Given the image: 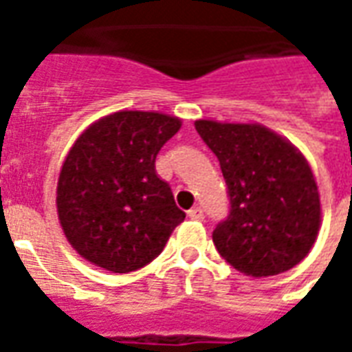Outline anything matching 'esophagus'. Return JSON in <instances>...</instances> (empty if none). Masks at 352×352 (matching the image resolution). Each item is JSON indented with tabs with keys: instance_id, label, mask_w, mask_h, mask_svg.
I'll use <instances>...</instances> for the list:
<instances>
[{
	"instance_id": "obj_1",
	"label": "esophagus",
	"mask_w": 352,
	"mask_h": 352,
	"mask_svg": "<svg viewBox=\"0 0 352 352\" xmlns=\"http://www.w3.org/2000/svg\"><path fill=\"white\" fill-rule=\"evenodd\" d=\"M188 217L194 219V221H204V209L201 207H192L188 211Z\"/></svg>"
}]
</instances>
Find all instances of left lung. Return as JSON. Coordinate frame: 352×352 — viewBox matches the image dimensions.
Returning <instances> with one entry per match:
<instances>
[{
    "label": "left lung",
    "instance_id": "1",
    "mask_svg": "<svg viewBox=\"0 0 352 352\" xmlns=\"http://www.w3.org/2000/svg\"><path fill=\"white\" fill-rule=\"evenodd\" d=\"M228 186L230 214L217 224V251L237 272L277 275L302 262L320 228V198L303 154L260 124L196 120Z\"/></svg>",
    "mask_w": 352,
    "mask_h": 352
}]
</instances>
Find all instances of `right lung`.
<instances>
[{
	"instance_id": "right-lung-1",
	"label": "right lung",
	"mask_w": 352,
	"mask_h": 352,
	"mask_svg": "<svg viewBox=\"0 0 352 352\" xmlns=\"http://www.w3.org/2000/svg\"><path fill=\"white\" fill-rule=\"evenodd\" d=\"M181 130L177 116L118 111L88 126L58 177V221L82 258L113 273L153 262L184 221L156 175V154Z\"/></svg>"
}]
</instances>
